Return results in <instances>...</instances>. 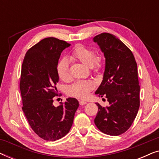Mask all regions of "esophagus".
Returning <instances> with one entry per match:
<instances>
[{"mask_svg":"<svg viewBox=\"0 0 159 159\" xmlns=\"http://www.w3.org/2000/svg\"><path fill=\"white\" fill-rule=\"evenodd\" d=\"M86 103H87V101H80V106L85 105Z\"/></svg>","mask_w":159,"mask_h":159,"instance_id":"1","label":"esophagus"}]
</instances>
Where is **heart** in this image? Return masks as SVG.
<instances>
[{"label":"heart","mask_w":159,"mask_h":159,"mask_svg":"<svg viewBox=\"0 0 159 159\" xmlns=\"http://www.w3.org/2000/svg\"><path fill=\"white\" fill-rule=\"evenodd\" d=\"M71 59L78 61L86 66L90 67L94 71H98L101 68L103 61L101 57H96L94 50L84 47L83 45H77L70 54ZM69 64L66 58H63L58 63L57 73L59 78L63 81L69 79ZM94 87L91 81L77 82L72 84L69 89V95L80 98H85Z\"/></svg>","instance_id":"1"}]
</instances>
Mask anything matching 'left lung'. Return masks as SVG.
Listing matches in <instances>:
<instances>
[{
    "instance_id": "8db88e82",
    "label": "left lung",
    "mask_w": 159,
    "mask_h": 159,
    "mask_svg": "<svg viewBox=\"0 0 159 159\" xmlns=\"http://www.w3.org/2000/svg\"><path fill=\"white\" fill-rule=\"evenodd\" d=\"M93 41L106 58L103 80L95 94L109 103L107 107L96 103L98 111L94 121L103 133L119 135L130 127L140 107L137 63L132 51L116 36L101 33Z\"/></svg>"
}]
</instances>
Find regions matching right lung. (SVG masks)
<instances>
[{
  "mask_svg": "<svg viewBox=\"0 0 159 159\" xmlns=\"http://www.w3.org/2000/svg\"><path fill=\"white\" fill-rule=\"evenodd\" d=\"M66 41L47 38L28 50L21 67L22 110L33 131L43 140L55 141L70 130L79 102L69 98L53 106L57 95V65L61 53L70 46Z\"/></svg>",
  "mask_w": 159,
  "mask_h": 159,
  "instance_id": "1",
  "label": "right lung"
}]
</instances>
